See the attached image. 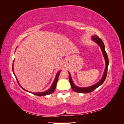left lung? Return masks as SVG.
<instances>
[{
  "label": "left lung",
  "mask_w": 124,
  "mask_h": 124,
  "mask_svg": "<svg viewBox=\"0 0 124 124\" xmlns=\"http://www.w3.org/2000/svg\"><path fill=\"white\" fill-rule=\"evenodd\" d=\"M92 39L96 43H97L98 44L99 46H100L101 51L102 52V53L104 56V58L105 59V61H106V68H105V70H104V74L103 75V77L101 78V80L97 83V84L93 85L92 86H90V87H77V86H76L74 85V84L73 83V82L72 81V78H71L70 74L69 72V82L71 84V87L72 88V89H73V91H74V92H76L77 93H89L92 92L93 91H94L95 89H96L97 87H98L99 86H100L101 84H102L104 81H105L107 77V71H108V55L107 54L106 52V50H105V46H104V44L102 40H101L98 36H97L96 35L93 36L92 37Z\"/></svg>",
  "instance_id": "obj_1"
}]
</instances>
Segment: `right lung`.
Segmentation results:
<instances>
[{"label": "right lung", "instance_id": "1", "mask_svg": "<svg viewBox=\"0 0 124 124\" xmlns=\"http://www.w3.org/2000/svg\"><path fill=\"white\" fill-rule=\"evenodd\" d=\"M12 69L13 70V65H12ZM60 72H61V71H59V72H57V74H56L55 78V80H54V82H53V84H52L51 88H50L49 89H48V91H46V92H41V93H31V92H30V93H32V94H34V95H35L38 96H46V95H50V94H51V93H53L55 91V90L56 86V85H57V81H58V77H59V76ZM13 73H14V72H13ZM14 75H15V74H14ZM16 80H17V78H16ZM17 82H18V81H17ZM20 86H21V87L22 89L24 90V91L28 92L27 91H26V89H25L24 88H23V87H22L21 85H20Z\"/></svg>", "mask_w": 124, "mask_h": 124}]
</instances>
